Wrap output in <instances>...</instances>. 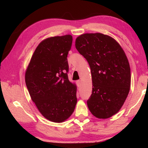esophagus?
I'll use <instances>...</instances> for the list:
<instances>
[{"label":"esophagus","instance_id":"esophagus-1","mask_svg":"<svg viewBox=\"0 0 148 148\" xmlns=\"http://www.w3.org/2000/svg\"><path fill=\"white\" fill-rule=\"evenodd\" d=\"M76 84H77V86L79 87L80 85H81V81H80V80H77V81H76Z\"/></svg>","mask_w":148,"mask_h":148}]
</instances>
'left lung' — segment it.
Masks as SVG:
<instances>
[{
  "label": "left lung",
  "mask_w": 148,
  "mask_h": 148,
  "mask_svg": "<svg viewBox=\"0 0 148 148\" xmlns=\"http://www.w3.org/2000/svg\"><path fill=\"white\" fill-rule=\"evenodd\" d=\"M76 47L89 64L92 94L87 104L97 118L106 119L121 109L131 87V69L126 55L112 37L87 33L76 40Z\"/></svg>",
  "instance_id": "1"
}]
</instances>
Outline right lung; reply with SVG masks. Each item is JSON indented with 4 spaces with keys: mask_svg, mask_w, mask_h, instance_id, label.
Listing matches in <instances>:
<instances>
[{
    "mask_svg": "<svg viewBox=\"0 0 148 148\" xmlns=\"http://www.w3.org/2000/svg\"><path fill=\"white\" fill-rule=\"evenodd\" d=\"M72 36L48 38L40 43L25 73V83L32 101L42 116L61 123L74 111L76 87L69 81L67 60Z\"/></svg>",
    "mask_w": 148,
    "mask_h": 148,
    "instance_id": "right-lung-1",
    "label": "right lung"
}]
</instances>
